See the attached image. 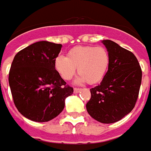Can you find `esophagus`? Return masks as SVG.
<instances>
[{
  "mask_svg": "<svg viewBox=\"0 0 151 151\" xmlns=\"http://www.w3.org/2000/svg\"><path fill=\"white\" fill-rule=\"evenodd\" d=\"M73 91H74V93H78L82 91V88H74Z\"/></svg>",
  "mask_w": 151,
  "mask_h": 151,
  "instance_id": "obj_1",
  "label": "esophagus"
}]
</instances>
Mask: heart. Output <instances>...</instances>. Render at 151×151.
<instances>
[{"mask_svg":"<svg viewBox=\"0 0 151 151\" xmlns=\"http://www.w3.org/2000/svg\"><path fill=\"white\" fill-rule=\"evenodd\" d=\"M110 65V56L104 47L76 46L67 56L55 60V69L64 80H70L76 69L80 74L79 81L96 84L104 78Z\"/></svg>","mask_w":151,"mask_h":151,"instance_id":"1","label":"heart"}]
</instances>
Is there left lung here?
I'll list each match as a JSON object with an SVG mask.
<instances>
[{"instance_id":"8db88e82","label":"left lung","mask_w":151,"mask_h":151,"mask_svg":"<svg viewBox=\"0 0 151 151\" xmlns=\"http://www.w3.org/2000/svg\"><path fill=\"white\" fill-rule=\"evenodd\" d=\"M110 56L108 72L91 89L86 104L90 116L101 123H115L132 111L142 83V69L133 52L111 40H103Z\"/></svg>"}]
</instances>
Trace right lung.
I'll list each match as a JSON object with an SVG mask.
<instances>
[{"mask_svg":"<svg viewBox=\"0 0 151 151\" xmlns=\"http://www.w3.org/2000/svg\"><path fill=\"white\" fill-rule=\"evenodd\" d=\"M61 44L40 41L15 55L9 73L12 96L18 111L29 120L46 122L65 108L73 89L55 69Z\"/></svg>","mask_w":151,"mask_h":151,"instance_id":"right-lung-1","label":"right lung"}]
</instances>
